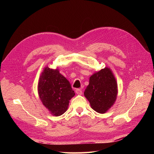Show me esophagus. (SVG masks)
<instances>
[{"mask_svg":"<svg viewBox=\"0 0 154 154\" xmlns=\"http://www.w3.org/2000/svg\"><path fill=\"white\" fill-rule=\"evenodd\" d=\"M75 93H76L77 94H79V95H81V94H82V90H81V89H77L76 90H75Z\"/></svg>","mask_w":154,"mask_h":154,"instance_id":"esophagus-1","label":"esophagus"}]
</instances>
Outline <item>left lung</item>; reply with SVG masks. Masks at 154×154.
<instances>
[{
    "instance_id": "left-lung-1",
    "label": "left lung",
    "mask_w": 154,
    "mask_h": 154,
    "mask_svg": "<svg viewBox=\"0 0 154 154\" xmlns=\"http://www.w3.org/2000/svg\"><path fill=\"white\" fill-rule=\"evenodd\" d=\"M118 87L115 77L110 68L105 67L96 72L89 78V84L84 95L96 112L104 114L115 103Z\"/></svg>"
}]
</instances>
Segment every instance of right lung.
<instances>
[{
	"label": "right lung",
	"instance_id": "obj_1",
	"mask_svg": "<svg viewBox=\"0 0 154 154\" xmlns=\"http://www.w3.org/2000/svg\"><path fill=\"white\" fill-rule=\"evenodd\" d=\"M39 97L51 114L58 116L67 110L69 100L75 95L70 83L57 69L45 67L39 79Z\"/></svg>",
	"mask_w": 154,
	"mask_h": 154
}]
</instances>
